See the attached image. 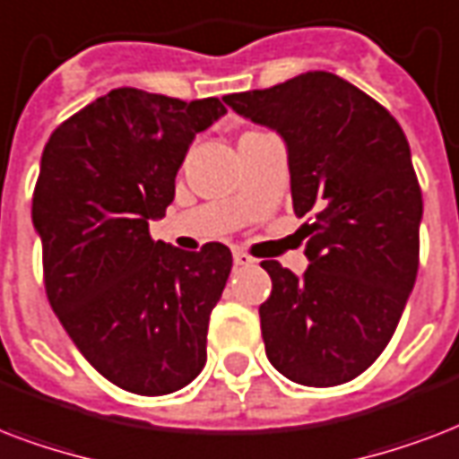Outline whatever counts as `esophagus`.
<instances>
[{"label": "esophagus", "mask_w": 459, "mask_h": 459, "mask_svg": "<svg viewBox=\"0 0 459 459\" xmlns=\"http://www.w3.org/2000/svg\"><path fill=\"white\" fill-rule=\"evenodd\" d=\"M234 263L237 265H254V258L247 254V251H234Z\"/></svg>", "instance_id": "1"}]
</instances>
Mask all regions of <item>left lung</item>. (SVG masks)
I'll return each mask as SVG.
<instances>
[{
    "instance_id": "8db88e82",
    "label": "left lung",
    "mask_w": 459,
    "mask_h": 459,
    "mask_svg": "<svg viewBox=\"0 0 459 459\" xmlns=\"http://www.w3.org/2000/svg\"><path fill=\"white\" fill-rule=\"evenodd\" d=\"M285 138L292 204L311 265L297 278L263 261L270 364L314 388L364 374L388 347L419 270L421 186L397 119L357 85L307 71L265 91L227 95Z\"/></svg>"
}]
</instances>
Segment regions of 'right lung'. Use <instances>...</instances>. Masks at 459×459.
Masks as SVG:
<instances>
[{
  "label": "right lung",
  "instance_id": "1",
  "mask_svg": "<svg viewBox=\"0 0 459 459\" xmlns=\"http://www.w3.org/2000/svg\"><path fill=\"white\" fill-rule=\"evenodd\" d=\"M227 108L117 88L52 131L33 191L49 307L98 374L167 395L205 366L208 321L232 270L225 244L181 251L148 220L174 201L198 131Z\"/></svg>",
  "mask_w": 459,
  "mask_h": 459
}]
</instances>
